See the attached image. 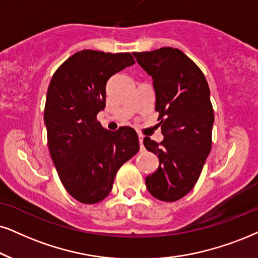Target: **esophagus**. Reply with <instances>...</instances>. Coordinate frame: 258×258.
Segmentation results:
<instances>
[{"label": "esophagus", "mask_w": 258, "mask_h": 258, "mask_svg": "<svg viewBox=\"0 0 258 258\" xmlns=\"http://www.w3.org/2000/svg\"><path fill=\"white\" fill-rule=\"evenodd\" d=\"M138 138H139V144H140V149H143V148H144V146H143V138H144V137L139 135Z\"/></svg>", "instance_id": "1"}]
</instances>
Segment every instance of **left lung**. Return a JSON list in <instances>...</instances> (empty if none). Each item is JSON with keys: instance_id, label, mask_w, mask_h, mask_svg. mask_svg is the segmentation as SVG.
Instances as JSON below:
<instances>
[{"instance_id": "obj_1", "label": "left lung", "mask_w": 258, "mask_h": 258, "mask_svg": "<svg viewBox=\"0 0 258 258\" xmlns=\"http://www.w3.org/2000/svg\"><path fill=\"white\" fill-rule=\"evenodd\" d=\"M140 67L152 76L156 112L163 142L149 137L144 146L157 155L158 169L145 178L153 198L180 200L194 188L210 155L214 112L210 87L200 68L178 48L133 52Z\"/></svg>"}]
</instances>
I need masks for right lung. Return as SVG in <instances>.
Listing matches in <instances>:
<instances>
[{"mask_svg":"<svg viewBox=\"0 0 258 258\" xmlns=\"http://www.w3.org/2000/svg\"><path fill=\"white\" fill-rule=\"evenodd\" d=\"M133 63L128 52L83 50L51 78L44 110L48 150L64 188L82 204L103 200L120 167L139 151L132 127L112 132L96 118L106 106L107 81Z\"/></svg>","mask_w":258,"mask_h":258,"instance_id":"obj_1","label":"right lung"}]
</instances>
